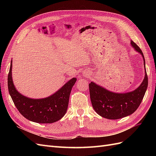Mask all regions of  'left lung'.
Wrapping results in <instances>:
<instances>
[{
  "mask_svg": "<svg viewBox=\"0 0 156 156\" xmlns=\"http://www.w3.org/2000/svg\"><path fill=\"white\" fill-rule=\"evenodd\" d=\"M131 45L142 55L144 61V78L137 88L127 93H115L93 82L89 84L90 96L94 109L99 115L107 119H119L133 113L139 107L148 87V75L143 52L133 41H131Z\"/></svg>",
  "mask_w": 156,
  "mask_h": 156,
  "instance_id": "left-lung-1",
  "label": "left lung"
}]
</instances>
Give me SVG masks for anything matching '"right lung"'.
Here are the masks:
<instances>
[{
	"instance_id": "right-lung-1",
	"label": "right lung",
	"mask_w": 156,
	"mask_h": 156,
	"mask_svg": "<svg viewBox=\"0 0 156 156\" xmlns=\"http://www.w3.org/2000/svg\"><path fill=\"white\" fill-rule=\"evenodd\" d=\"M12 60L8 76V91L17 110L27 119L40 124L53 123L64 116L73 86L77 81L72 78L53 95L42 99H31L19 92L13 83Z\"/></svg>"
}]
</instances>
